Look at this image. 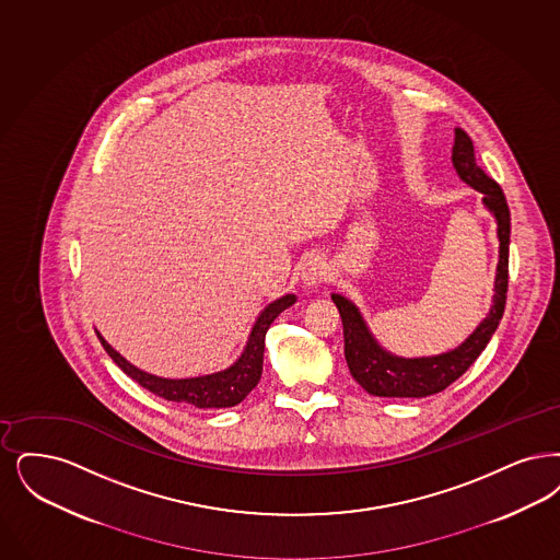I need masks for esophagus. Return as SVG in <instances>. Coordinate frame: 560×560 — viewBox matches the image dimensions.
Listing matches in <instances>:
<instances>
[{"label": "esophagus", "mask_w": 560, "mask_h": 560, "mask_svg": "<svg viewBox=\"0 0 560 560\" xmlns=\"http://www.w3.org/2000/svg\"><path fill=\"white\" fill-rule=\"evenodd\" d=\"M300 277H302V283H304V288H316L320 281H325V277H327V265H325V260L320 258V256H308L304 262H302V272H300Z\"/></svg>", "instance_id": "esophagus-1"}]
</instances>
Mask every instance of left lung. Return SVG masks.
<instances>
[{
    "label": "left lung",
    "mask_w": 560,
    "mask_h": 560,
    "mask_svg": "<svg viewBox=\"0 0 560 560\" xmlns=\"http://www.w3.org/2000/svg\"><path fill=\"white\" fill-rule=\"evenodd\" d=\"M452 164L458 177L469 183L472 189L483 194L486 208L495 217L500 260L493 281V306L479 327L458 348L446 354L425 359H402L383 350L377 339L369 331L359 308L343 295L334 293L331 300L341 316L343 325V352L352 377L359 381L362 389L380 398H425L446 389L450 383L458 380L477 357L486 350L493 331L500 325L509 291V244H511V210L502 187L486 175V171L475 162V150L469 135L463 129L454 131Z\"/></svg>",
    "instance_id": "obj_1"
}]
</instances>
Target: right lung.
<instances>
[{"instance_id":"obj_1","label":"right lung","mask_w":560,"mask_h":560,"mask_svg":"<svg viewBox=\"0 0 560 560\" xmlns=\"http://www.w3.org/2000/svg\"><path fill=\"white\" fill-rule=\"evenodd\" d=\"M291 304H295L293 293H288V295L270 302L269 306L256 318L252 334L247 337L246 348L240 359L224 371L203 375V377H191V380H162L156 375H150V373L133 366L129 360L122 359L100 334L97 337H100L104 350L108 352V357L131 380L137 381L141 387H145L148 392L156 394L160 398H164L168 402L191 404L196 408H229V406L242 402L247 394L258 385L260 375H262V362H265V337L269 331L270 323L285 308H290Z\"/></svg>"}]
</instances>
